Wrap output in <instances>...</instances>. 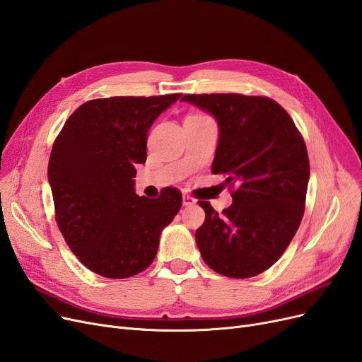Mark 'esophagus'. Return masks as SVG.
Returning a JSON list of instances; mask_svg holds the SVG:
<instances>
[{
  "label": "esophagus",
  "instance_id": "esophagus-1",
  "mask_svg": "<svg viewBox=\"0 0 362 362\" xmlns=\"http://www.w3.org/2000/svg\"><path fill=\"white\" fill-rule=\"evenodd\" d=\"M196 204V199L190 194H182V205L184 206H190V205H194Z\"/></svg>",
  "mask_w": 362,
  "mask_h": 362
}]
</instances>
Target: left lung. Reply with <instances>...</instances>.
<instances>
[{
    "label": "left lung",
    "mask_w": 362,
    "mask_h": 362,
    "mask_svg": "<svg viewBox=\"0 0 362 362\" xmlns=\"http://www.w3.org/2000/svg\"><path fill=\"white\" fill-rule=\"evenodd\" d=\"M218 124L213 173L226 177L232 205L218 216L201 201L205 221L196 244L205 264L230 279H248L276 264L305 208L310 163L303 136L277 102L243 94H187Z\"/></svg>",
    "instance_id": "8db88e82"
}]
</instances>
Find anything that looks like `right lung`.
Here are the masks:
<instances>
[{
  "instance_id": "add662e5",
  "label": "right lung",
  "mask_w": 362,
  "mask_h": 362,
  "mask_svg": "<svg viewBox=\"0 0 362 362\" xmlns=\"http://www.w3.org/2000/svg\"><path fill=\"white\" fill-rule=\"evenodd\" d=\"M181 94L95 98L79 106L54 142L47 166L55 218L70 250L93 272L127 279L157 255L160 233L178 214L169 187L149 201L134 192L148 130Z\"/></svg>"
}]
</instances>
